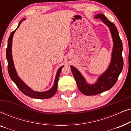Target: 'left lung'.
Masks as SVG:
<instances>
[{
  "label": "left lung",
  "instance_id": "1",
  "mask_svg": "<svg viewBox=\"0 0 131 131\" xmlns=\"http://www.w3.org/2000/svg\"><path fill=\"white\" fill-rule=\"evenodd\" d=\"M95 18L101 19L109 27L113 41V48L112 60L108 69L99 77L96 83L92 85L88 84L81 73L73 66H70L79 89L85 95L99 94L112 88L117 82L123 67L122 42L120 38L117 28L115 25L110 22L103 14H98L95 16Z\"/></svg>",
  "mask_w": 131,
  "mask_h": 131
}]
</instances>
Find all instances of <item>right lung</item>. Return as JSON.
Segmentation results:
<instances>
[{"instance_id":"1","label":"right lung","mask_w":131,"mask_h":131,"mask_svg":"<svg viewBox=\"0 0 131 131\" xmlns=\"http://www.w3.org/2000/svg\"><path fill=\"white\" fill-rule=\"evenodd\" d=\"M26 19H23L22 20L20 21L19 23L18 27L16 29L10 33L9 37L8 39V46L6 48V59L8 61V73L9 74V76L11 79L12 81L15 83L17 86L18 88V89L22 92L23 94L26 95L30 96L31 98H36V99H47V98H51L57 92V88H58V82L59 79V77H60L61 71L62 68L64 67L63 66H61L60 69H58L57 71L56 76H55L54 84H53L52 88L50 89L49 90L45 92H37V91H34L32 90L31 88H30L28 86H27L22 80H21L18 76L17 71L15 70V67H14V61L12 60V37H13L14 34L15 33L16 30L20 26L21 22L25 20Z\"/></svg>"}]
</instances>
